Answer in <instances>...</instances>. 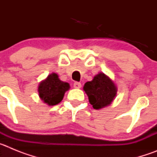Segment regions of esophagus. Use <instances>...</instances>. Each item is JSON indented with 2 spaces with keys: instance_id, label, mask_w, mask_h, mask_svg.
<instances>
[{
  "instance_id": "esophagus-1",
  "label": "esophagus",
  "mask_w": 157,
  "mask_h": 157,
  "mask_svg": "<svg viewBox=\"0 0 157 157\" xmlns=\"http://www.w3.org/2000/svg\"><path fill=\"white\" fill-rule=\"evenodd\" d=\"M73 86H74L75 88L78 89V88H80V87H81L82 85H81V83L78 82H75L74 84H73Z\"/></svg>"
}]
</instances>
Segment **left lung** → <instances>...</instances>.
Wrapping results in <instances>:
<instances>
[{"label": "left lung", "mask_w": 157, "mask_h": 157, "mask_svg": "<svg viewBox=\"0 0 157 157\" xmlns=\"http://www.w3.org/2000/svg\"><path fill=\"white\" fill-rule=\"evenodd\" d=\"M83 90L88 96L90 103L95 109L110 105L117 91L114 82L102 73L96 75L91 82H87Z\"/></svg>", "instance_id": "8db88e82"}]
</instances>
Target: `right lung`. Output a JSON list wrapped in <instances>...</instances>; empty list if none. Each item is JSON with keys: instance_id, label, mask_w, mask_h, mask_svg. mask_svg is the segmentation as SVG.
<instances>
[{"instance_id": "1", "label": "right lung", "mask_w": 157, "mask_h": 157, "mask_svg": "<svg viewBox=\"0 0 157 157\" xmlns=\"http://www.w3.org/2000/svg\"><path fill=\"white\" fill-rule=\"evenodd\" d=\"M70 86L59 79L56 74L52 73L41 82L38 86L39 97L48 105H56L63 100L65 92L68 90Z\"/></svg>"}]
</instances>
